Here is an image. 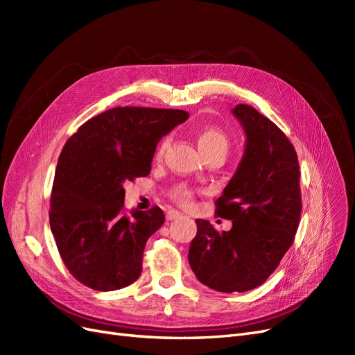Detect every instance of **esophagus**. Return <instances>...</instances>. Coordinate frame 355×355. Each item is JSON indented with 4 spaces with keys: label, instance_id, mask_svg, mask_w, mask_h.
I'll list each match as a JSON object with an SVG mask.
<instances>
[{
    "label": "esophagus",
    "instance_id": "1",
    "mask_svg": "<svg viewBox=\"0 0 355 355\" xmlns=\"http://www.w3.org/2000/svg\"><path fill=\"white\" fill-rule=\"evenodd\" d=\"M166 218H167V220H175V219L182 218V213L178 211V210H171V209H170V210L166 213Z\"/></svg>",
    "mask_w": 355,
    "mask_h": 355
}]
</instances>
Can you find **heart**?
Masks as SVG:
<instances>
[{"mask_svg":"<svg viewBox=\"0 0 355 355\" xmlns=\"http://www.w3.org/2000/svg\"><path fill=\"white\" fill-rule=\"evenodd\" d=\"M197 141H198V145L201 148V151L204 153V155H209L213 153H220L227 157V154L230 151L228 136L225 135L220 128L214 127V125L202 127L197 135ZM167 145H168V139H164L158 148V154H163ZM168 196L171 200L180 204V206H189L192 200H194V197H196V191L187 184H178L173 188H170Z\"/></svg>","mask_w":355,"mask_h":355,"instance_id":"b5f03b06","label":"heart"}]
</instances>
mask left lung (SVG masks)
<instances>
[{"mask_svg": "<svg viewBox=\"0 0 355 355\" xmlns=\"http://www.w3.org/2000/svg\"><path fill=\"white\" fill-rule=\"evenodd\" d=\"M247 136L245 153L223 194L216 216L232 220L216 231L197 219L188 259L198 280L223 293L247 292L265 283L293 244L302 196L297 155L288 137L253 106L232 110Z\"/></svg>", "mask_w": 355, "mask_h": 355, "instance_id": "left-lung-1", "label": "left lung"}]
</instances>
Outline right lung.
Returning <instances> with one entry per match:
<instances>
[{
  "mask_svg": "<svg viewBox=\"0 0 355 355\" xmlns=\"http://www.w3.org/2000/svg\"><path fill=\"white\" fill-rule=\"evenodd\" d=\"M188 116L182 110L116 106L67 141L49 216L62 261L81 284L110 292L141 275L145 244L164 213L158 206L125 213L124 184L151 173L159 139Z\"/></svg>",
  "mask_w": 355,
  "mask_h": 355,
  "instance_id": "obj_1",
  "label": "right lung"
}]
</instances>
